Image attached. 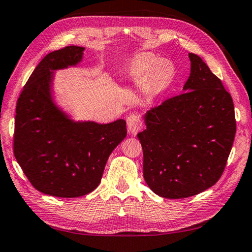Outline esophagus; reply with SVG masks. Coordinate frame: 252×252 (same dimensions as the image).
<instances>
[{
    "instance_id": "34e87169",
    "label": "esophagus",
    "mask_w": 252,
    "mask_h": 252,
    "mask_svg": "<svg viewBox=\"0 0 252 252\" xmlns=\"http://www.w3.org/2000/svg\"><path fill=\"white\" fill-rule=\"evenodd\" d=\"M127 129H129V131L131 133H138L139 131L141 130V127L143 126V122L141 120V117L140 114L138 113H132L130 114L129 117H127Z\"/></svg>"
}]
</instances>
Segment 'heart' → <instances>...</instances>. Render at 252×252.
I'll return each mask as SVG.
<instances>
[{
	"mask_svg": "<svg viewBox=\"0 0 252 252\" xmlns=\"http://www.w3.org/2000/svg\"><path fill=\"white\" fill-rule=\"evenodd\" d=\"M138 68L142 75L153 78L159 89H165L173 81V65L167 61H159L154 56H141L138 61Z\"/></svg>",
	"mask_w": 252,
	"mask_h": 252,
	"instance_id": "heart-1",
	"label": "heart"
}]
</instances>
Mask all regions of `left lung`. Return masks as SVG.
Wrapping results in <instances>:
<instances>
[{"label":"left lung","mask_w":252,"mask_h":252,"mask_svg":"<svg viewBox=\"0 0 252 252\" xmlns=\"http://www.w3.org/2000/svg\"><path fill=\"white\" fill-rule=\"evenodd\" d=\"M190 74L184 93L147 112L138 133L143 177L166 198H185L217 183L232 149L237 123L229 92L209 66L189 54Z\"/></svg>","instance_id":"1"}]
</instances>
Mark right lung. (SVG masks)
<instances>
[{
  "instance_id": "obj_1",
  "label": "right lung",
  "mask_w": 252,
  "mask_h": 252,
  "mask_svg": "<svg viewBox=\"0 0 252 252\" xmlns=\"http://www.w3.org/2000/svg\"><path fill=\"white\" fill-rule=\"evenodd\" d=\"M83 47L67 46L38 63L15 109L13 153L35 189L56 197H79L102 179L109 156L126 137V123L73 122L51 99L53 70L76 65Z\"/></svg>"
}]
</instances>
